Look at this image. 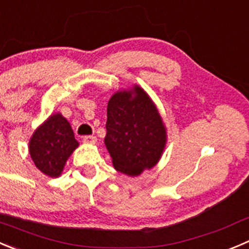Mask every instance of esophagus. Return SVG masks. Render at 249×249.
<instances>
[{
	"label": "esophagus",
	"instance_id": "esophagus-1",
	"mask_svg": "<svg viewBox=\"0 0 249 249\" xmlns=\"http://www.w3.org/2000/svg\"><path fill=\"white\" fill-rule=\"evenodd\" d=\"M83 142H86V144H95L97 138L93 137V135H86V137H83Z\"/></svg>",
	"mask_w": 249,
	"mask_h": 249
}]
</instances>
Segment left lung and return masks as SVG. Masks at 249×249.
<instances>
[{
	"label": "left lung",
	"instance_id": "1",
	"mask_svg": "<svg viewBox=\"0 0 249 249\" xmlns=\"http://www.w3.org/2000/svg\"><path fill=\"white\" fill-rule=\"evenodd\" d=\"M163 121L142 88L115 93L107 103L105 145L116 171L139 176L159 162L166 146Z\"/></svg>",
	"mask_w": 249,
	"mask_h": 249
}]
</instances>
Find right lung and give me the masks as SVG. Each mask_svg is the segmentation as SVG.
<instances>
[{"instance_id": "1", "label": "right lung", "mask_w": 249, "mask_h": 249, "mask_svg": "<svg viewBox=\"0 0 249 249\" xmlns=\"http://www.w3.org/2000/svg\"><path fill=\"white\" fill-rule=\"evenodd\" d=\"M77 146L78 142L68 120L54 114L35 130L29 142V151L42 173L56 178Z\"/></svg>"}]
</instances>
